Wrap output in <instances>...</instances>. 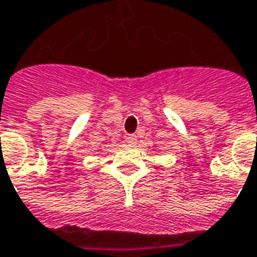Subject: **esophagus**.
Wrapping results in <instances>:
<instances>
[{"label": "esophagus", "instance_id": "esophagus-1", "mask_svg": "<svg viewBox=\"0 0 257 257\" xmlns=\"http://www.w3.org/2000/svg\"><path fill=\"white\" fill-rule=\"evenodd\" d=\"M125 141H127V143H128L130 146H136V144H137V141H139V140H137V137H136L134 134H130V136H127Z\"/></svg>", "mask_w": 257, "mask_h": 257}]
</instances>
